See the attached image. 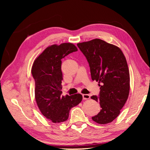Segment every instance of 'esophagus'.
<instances>
[{
  "instance_id": "obj_1",
  "label": "esophagus",
  "mask_w": 150,
  "mask_h": 150,
  "mask_svg": "<svg viewBox=\"0 0 150 150\" xmlns=\"http://www.w3.org/2000/svg\"><path fill=\"white\" fill-rule=\"evenodd\" d=\"M83 99H88L90 98V95L88 94H83Z\"/></svg>"
}]
</instances>
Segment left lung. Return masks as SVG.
<instances>
[{
    "label": "left lung",
    "mask_w": 150,
    "mask_h": 150,
    "mask_svg": "<svg viewBox=\"0 0 150 150\" xmlns=\"http://www.w3.org/2000/svg\"><path fill=\"white\" fill-rule=\"evenodd\" d=\"M77 46L89 63L92 80L101 83L98 96H91L100 103L101 111L92 120L102 125L111 122L128 98L129 73L126 58L119 47L99 39Z\"/></svg>",
    "instance_id": "left-lung-1"
}]
</instances>
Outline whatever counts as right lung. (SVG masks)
I'll use <instances>...</instances> for the list:
<instances>
[{"label": "right lung", "mask_w": 150, "mask_h": 150, "mask_svg": "<svg viewBox=\"0 0 150 150\" xmlns=\"http://www.w3.org/2000/svg\"><path fill=\"white\" fill-rule=\"evenodd\" d=\"M78 49L71 43L52 45L36 59L31 72L35 81V98L42 114L53 122L65 121L69 111L83 99L81 94L61 96V59Z\"/></svg>", "instance_id": "1"}]
</instances>
